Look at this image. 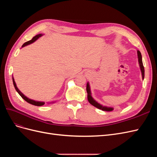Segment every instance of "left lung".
I'll return each instance as SVG.
<instances>
[{"label": "left lung", "instance_id": "1", "mask_svg": "<svg viewBox=\"0 0 157 157\" xmlns=\"http://www.w3.org/2000/svg\"><path fill=\"white\" fill-rule=\"evenodd\" d=\"M137 58H138V61H139V65H140V70L141 72V75H142V79H144V76H145V70H144V67L143 65V62H142V56L141 54V52L139 50H137ZM86 92L88 94V100L89 103L92 105L93 106L97 107L99 109H101L102 111H112L114 108L111 107H107V106H103L101 104H99L98 102H97L95 99L92 98V92H91V89H90V84L88 82L86 84Z\"/></svg>", "mask_w": 157, "mask_h": 157}]
</instances>
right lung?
<instances>
[{"label":"right lung","instance_id":"right-lung-1","mask_svg":"<svg viewBox=\"0 0 157 157\" xmlns=\"http://www.w3.org/2000/svg\"><path fill=\"white\" fill-rule=\"evenodd\" d=\"M42 35H43V34H39V35H37L35 36L31 40H29V41H27V42H25V43L22 45L21 47L23 48V47L29 45V44H32L33 42H34L35 41H36L38 39H39V37L42 36ZM12 80H13V84L14 88H15V89H16V91L17 92V93H18L19 94H20V96L23 99H24L25 101H26L27 103H30V104H32V105H35V106H42V105H44L45 103H44V101H35V100H33V99H29V98H28L27 97H26V96H25V95L23 94H22V92L20 91V90L17 88V86H16V84L15 80H14L13 77H12ZM54 103V102L53 101V102H50V103Z\"/></svg>","mask_w":157,"mask_h":157}]
</instances>
